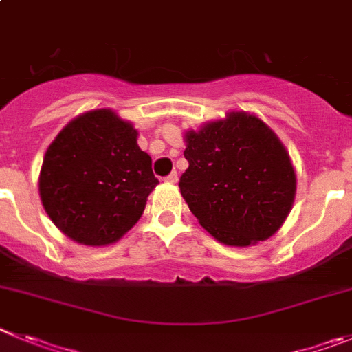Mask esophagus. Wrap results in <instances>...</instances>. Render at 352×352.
Listing matches in <instances>:
<instances>
[{
	"mask_svg": "<svg viewBox=\"0 0 352 352\" xmlns=\"http://www.w3.org/2000/svg\"><path fill=\"white\" fill-rule=\"evenodd\" d=\"M178 179H179L178 173H176V170H174V173H170L169 176H167L166 182H167V183H178Z\"/></svg>",
	"mask_w": 352,
	"mask_h": 352,
	"instance_id": "1",
	"label": "esophagus"
}]
</instances>
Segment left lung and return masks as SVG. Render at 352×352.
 I'll use <instances>...</instances> for the list:
<instances>
[{"instance_id":"1","label":"left lung","mask_w":352,"mask_h":352,"mask_svg":"<svg viewBox=\"0 0 352 352\" xmlns=\"http://www.w3.org/2000/svg\"><path fill=\"white\" fill-rule=\"evenodd\" d=\"M188 169L179 190L202 228L246 248L272 237L295 202L296 174L276 132L248 111L185 131Z\"/></svg>"}]
</instances>
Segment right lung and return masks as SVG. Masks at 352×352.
Masks as SVG:
<instances>
[{
    "instance_id": "add662e5",
    "label": "right lung",
    "mask_w": 352,
    "mask_h": 352,
    "mask_svg": "<svg viewBox=\"0 0 352 352\" xmlns=\"http://www.w3.org/2000/svg\"><path fill=\"white\" fill-rule=\"evenodd\" d=\"M140 132L109 108L69 122L47 148L38 190L54 225L83 246H108L141 218L159 185Z\"/></svg>"
}]
</instances>
